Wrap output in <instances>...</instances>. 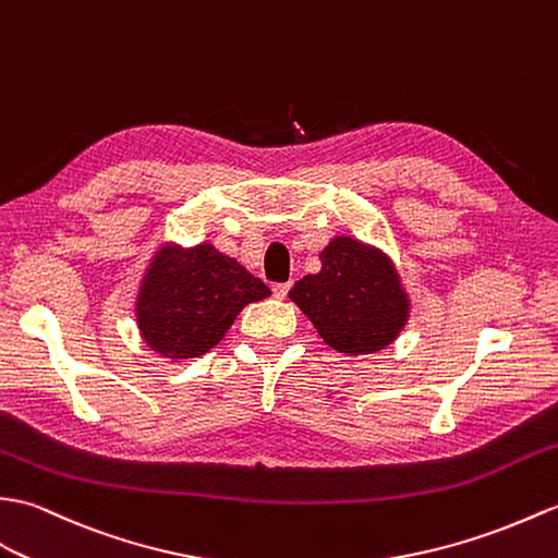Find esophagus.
Masks as SVG:
<instances>
[{
	"label": "esophagus",
	"mask_w": 558,
	"mask_h": 558,
	"mask_svg": "<svg viewBox=\"0 0 558 558\" xmlns=\"http://www.w3.org/2000/svg\"><path fill=\"white\" fill-rule=\"evenodd\" d=\"M290 288H292L290 282H278V284H274V294L278 296V300H284V296H288V292H290Z\"/></svg>",
	"instance_id": "1"
}]
</instances>
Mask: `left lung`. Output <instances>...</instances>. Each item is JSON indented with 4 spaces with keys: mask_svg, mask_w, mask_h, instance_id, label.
<instances>
[{
    "mask_svg": "<svg viewBox=\"0 0 558 558\" xmlns=\"http://www.w3.org/2000/svg\"><path fill=\"white\" fill-rule=\"evenodd\" d=\"M290 300L314 323L323 342L349 356L392 344L411 308L392 258L347 235L328 242L320 270L294 282Z\"/></svg>",
    "mask_w": 558,
    "mask_h": 558,
    "instance_id": "left-lung-1",
    "label": "left lung"
}]
</instances>
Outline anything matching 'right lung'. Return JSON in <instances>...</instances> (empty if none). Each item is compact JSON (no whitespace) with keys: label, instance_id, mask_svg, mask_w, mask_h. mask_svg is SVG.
<instances>
[{"label":"right lung","instance_id":"add662e5","mask_svg":"<svg viewBox=\"0 0 558 558\" xmlns=\"http://www.w3.org/2000/svg\"><path fill=\"white\" fill-rule=\"evenodd\" d=\"M270 294L235 258L214 244H166L142 278L135 314L142 340L166 359L209 352L230 330L240 311Z\"/></svg>","mask_w":558,"mask_h":558}]
</instances>
